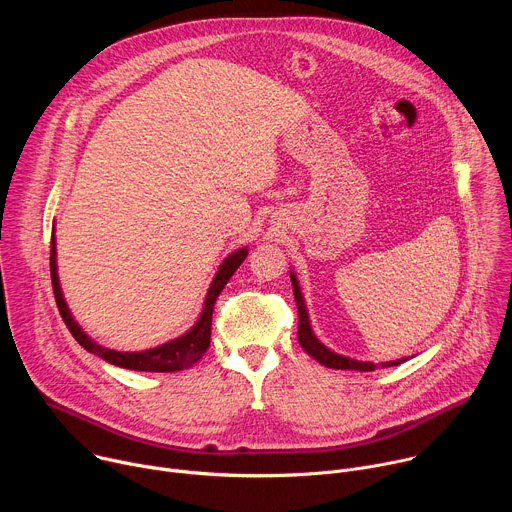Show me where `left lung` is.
Returning a JSON list of instances; mask_svg holds the SVG:
<instances>
[{"mask_svg":"<svg viewBox=\"0 0 512 512\" xmlns=\"http://www.w3.org/2000/svg\"><path fill=\"white\" fill-rule=\"evenodd\" d=\"M289 277H291V285H294V298H296V304H298V318H300V322H298V340H300L302 348L312 358H316L320 364H324V367H328V369H338V371H375L377 369L375 362H362V360H354V358L336 354L334 350L324 346L314 336V332L310 328V320H308V312H306V304H304V298H302L298 279H296L294 273H289ZM405 360L407 358H397V360H391V362H381V367L383 369L397 367V364H401Z\"/></svg>","mask_w":512,"mask_h":512,"instance_id":"obj_1","label":"left lung"}]
</instances>
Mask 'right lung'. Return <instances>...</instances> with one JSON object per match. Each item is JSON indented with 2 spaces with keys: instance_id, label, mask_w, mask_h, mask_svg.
Listing matches in <instances>:
<instances>
[{
  "instance_id": "right-lung-1",
  "label": "right lung",
  "mask_w": 512,
  "mask_h": 512,
  "mask_svg": "<svg viewBox=\"0 0 512 512\" xmlns=\"http://www.w3.org/2000/svg\"><path fill=\"white\" fill-rule=\"evenodd\" d=\"M247 257V249H239L233 255H229L223 265L218 267L210 287L208 294L204 300V308L202 314L198 318V322L194 324L192 330H188L184 336L166 342L158 348H150L143 352H117L111 348H105L97 342H93L83 330L81 326L75 322V318L70 316V310L66 308V302L62 298L60 291V283H58V273H56V243H54V235L50 239V277H52V289H54V298H56V306L58 312L66 324V328L70 330V334L75 336V340L89 352L101 356L103 360L115 364V367L121 369H131V371H145V373H174V371H184L188 367H192L194 362H198L202 358V354L208 350L210 346V326H212V310H214V302L221 294L223 287L227 285V281L233 277V273L239 269V265L245 261Z\"/></svg>"
}]
</instances>
